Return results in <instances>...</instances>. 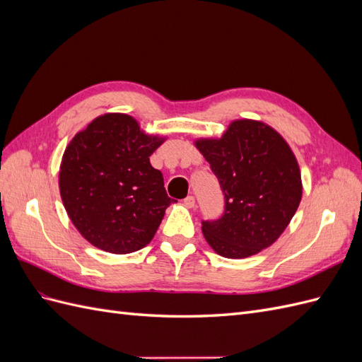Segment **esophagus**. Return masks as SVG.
<instances>
[{
  "instance_id": "esophagus-1",
  "label": "esophagus",
  "mask_w": 362,
  "mask_h": 362,
  "mask_svg": "<svg viewBox=\"0 0 362 362\" xmlns=\"http://www.w3.org/2000/svg\"><path fill=\"white\" fill-rule=\"evenodd\" d=\"M184 205L187 206V208H194V205H196V199H194V196H187V198L184 199Z\"/></svg>"
}]
</instances>
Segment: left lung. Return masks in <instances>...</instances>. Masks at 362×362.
Returning a JSON list of instances; mask_svg holds the SVG:
<instances>
[{
  "instance_id": "1",
  "label": "left lung",
  "mask_w": 362,
  "mask_h": 362,
  "mask_svg": "<svg viewBox=\"0 0 362 362\" xmlns=\"http://www.w3.org/2000/svg\"><path fill=\"white\" fill-rule=\"evenodd\" d=\"M225 194V213L204 221L206 243L225 258H247L286 231L302 199L298 160L284 137L261 120L238 119L221 139H196Z\"/></svg>"
}]
</instances>
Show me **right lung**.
Returning <instances> with one entry per match:
<instances>
[{"label": "right lung", "instance_id": "obj_1", "mask_svg": "<svg viewBox=\"0 0 362 362\" xmlns=\"http://www.w3.org/2000/svg\"><path fill=\"white\" fill-rule=\"evenodd\" d=\"M166 137L146 134L133 116H98L69 141L59 172L71 222L95 247L131 254L154 238L172 199L149 157Z\"/></svg>", "mask_w": 362, "mask_h": 362}]
</instances>
